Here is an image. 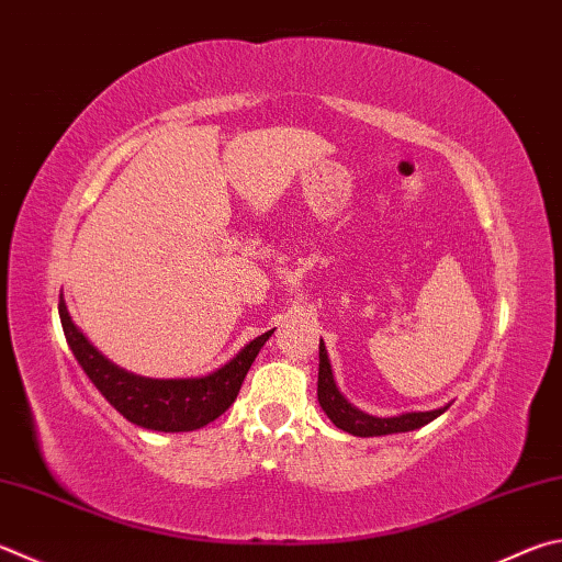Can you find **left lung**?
<instances>
[{
	"instance_id": "8db88e82",
	"label": "left lung",
	"mask_w": 562,
	"mask_h": 562,
	"mask_svg": "<svg viewBox=\"0 0 562 562\" xmlns=\"http://www.w3.org/2000/svg\"><path fill=\"white\" fill-rule=\"evenodd\" d=\"M316 397H319L322 411L326 417L339 427V430L356 435V437H381V435H393V432H411L432 423L435 417H440L447 407H437V411H415V413H401L391 417H379L359 411V407L346 401L339 385L334 381L331 361L329 353H326V346L319 339V381H316Z\"/></svg>"
}]
</instances>
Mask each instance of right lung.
Masks as SVG:
<instances>
[{"label": "right lung", "instance_id": "1", "mask_svg": "<svg viewBox=\"0 0 562 562\" xmlns=\"http://www.w3.org/2000/svg\"><path fill=\"white\" fill-rule=\"evenodd\" d=\"M60 324H64L66 341L74 351L80 369L93 385L103 393L115 411L145 430L157 432H191L216 420L233 405L255 356L260 353L272 331L260 334L258 339L243 346L228 363L196 379H147V375L130 373L117 363L105 359L88 336L70 319L64 294L58 302Z\"/></svg>", "mask_w": 562, "mask_h": 562}]
</instances>
